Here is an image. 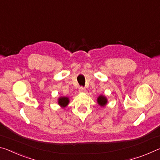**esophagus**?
Instances as JSON below:
<instances>
[{"label":"esophagus","instance_id":"34e87169","mask_svg":"<svg viewBox=\"0 0 160 160\" xmlns=\"http://www.w3.org/2000/svg\"><path fill=\"white\" fill-rule=\"evenodd\" d=\"M78 91H79L80 93H86V89L85 88L82 87V86H81L79 88V89H78Z\"/></svg>","mask_w":160,"mask_h":160}]
</instances>
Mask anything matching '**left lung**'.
Wrapping results in <instances>:
<instances>
[{"label":"left lung","instance_id":"1","mask_svg":"<svg viewBox=\"0 0 160 160\" xmlns=\"http://www.w3.org/2000/svg\"><path fill=\"white\" fill-rule=\"evenodd\" d=\"M97 102L101 106H105L107 104V103H108V101H107L106 97H105L103 95H101L98 97Z\"/></svg>","mask_w":160,"mask_h":160}]
</instances>
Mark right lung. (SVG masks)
<instances>
[{"instance_id": "1", "label": "right lung", "mask_w": 160, "mask_h": 160, "mask_svg": "<svg viewBox=\"0 0 160 160\" xmlns=\"http://www.w3.org/2000/svg\"><path fill=\"white\" fill-rule=\"evenodd\" d=\"M69 98L65 97V96H63V97H59L58 99V104L60 106H62V108H64L66 107L68 104H69Z\"/></svg>"}]
</instances>
